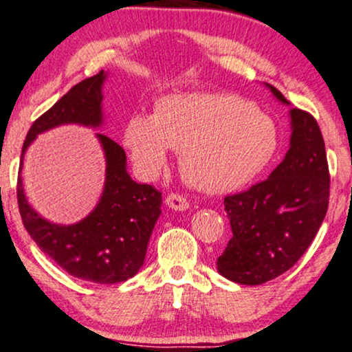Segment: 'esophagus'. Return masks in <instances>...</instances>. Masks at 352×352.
Masks as SVG:
<instances>
[{
	"instance_id": "esophagus-1",
	"label": "esophagus",
	"mask_w": 352,
	"mask_h": 352,
	"mask_svg": "<svg viewBox=\"0 0 352 352\" xmlns=\"http://www.w3.org/2000/svg\"><path fill=\"white\" fill-rule=\"evenodd\" d=\"M166 206L175 210H186L189 208V202L183 196V194L171 192V194H168V197H166Z\"/></svg>"
}]
</instances>
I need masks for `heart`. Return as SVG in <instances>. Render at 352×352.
<instances>
[{
	"instance_id": "heart-1",
	"label": "heart",
	"mask_w": 352,
	"mask_h": 352,
	"mask_svg": "<svg viewBox=\"0 0 352 352\" xmlns=\"http://www.w3.org/2000/svg\"><path fill=\"white\" fill-rule=\"evenodd\" d=\"M125 142L148 175L164 166L168 148L179 150L181 175L204 192H230L250 183L276 150L274 122L232 94L171 95L153 118L128 122Z\"/></svg>"
}]
</instances>
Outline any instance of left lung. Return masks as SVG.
I'll use <instances>...</instances> for the list:
<instances>
[{
	"instance_id": "1",
	"label": "left lung",
	"mask_w": 352,
	"mask_h": 352,
	"mask_svg": "<svg viewBox=\"0 0 352 352\" xmlns=\"http://www.w3.org/2000/svg\"><path fill=\"white\" fill-rule=\"evenodd\" d=\"M280 102V90L268 85ZM290 150L265 181L224 197L232 239L217 270L241 285H262L298 262L320 230L329 201L324 140L308 111L290 110Z\"/></svg>"
}]
</instances>
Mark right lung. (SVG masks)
Wrapping results in <instances>:
<instances>
[{"mask_svg":"<svg viewBox=\"0 0 352 352\" xmlns=\"http://www.w3.org/2000/svg\"><path fill=\"white\" fill-rule=\"evenodd\" d=\"M103 80L100 70L78 82L32 123L21 153L16 196L24 227L45 255L72 276L111 285L138 274L163 204L158 189L135 183L128 175L123 148L97 133L105 151V188L97 208L77 224L59 226L41 217L28 204L21 179L24 153L39 133L64 123L100 126Z\"/></svg>","mask_w":352,"mask_h":352,"instance_id":"1","label":"right lung"}]
</instances>
